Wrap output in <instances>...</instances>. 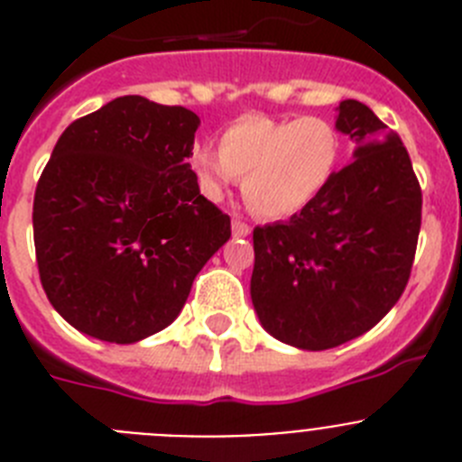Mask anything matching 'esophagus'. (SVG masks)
<instances>
[{
  "label": "esophagus",
  "mask_w": 462,
  "mask_h": 462,
  "mask_svg": "<svg viewBox=\"0 0 462 462\" xmlns=\"http://www.w3.org/2000/svg\"><path fill=\"white\" fill-rule=\"evenodd\" d=\"M231 228H234L236 238H243V236L250 234V226H247V222H245L243 217H234V222H231Z\"/></svg>",
  "instance_id": "esophagus-1"
}]
</instances>
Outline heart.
<instances>
[{
    "label": "heart",
    "mask_w": 462,
    "mask_h": 462,
    "mask_svg": "<svg viewBox=\"0 0 462 462\" xmlns=\"http://www.w3.org/2000/svg\"><path fill=\"white\" fill-rule=\"evenodd\" d=\"M340 152V134L326 117L247 113L224 129L219 148L203 145L191 154V171L212 201L243 178L247 208L263 219H284L328 185Z\"/></svg>",
    "instance_id": "obj_1"
}]
</instances>
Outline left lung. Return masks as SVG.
I'll return each instance as SVG.
<instances>
[{"mask_svg":"<svg viewBox=\"0 0 462 462\" xmlns=\"http://www.w3.org/2000/svg\"><path fill=\"white\" fill-rule=\"evenodd\" d=\"M336 126L356 143L354 162L284 224L254 228L252 303L263 328L321 352L363 336L410 282L421 185L398 134L356 99Z\"/></svg>","mask_w":462,"mask_h":462,"instance_id":"left-lung-1","label":"left lung"}]
</instances>
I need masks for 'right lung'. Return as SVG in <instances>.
<instances>
[{
    "mask_svg": "<svg viewBox=\"0 0 462 462\" xmlns=\"http://www.w3.org/2000/svg\"><path fill=\"white\" fill-rule=\"evenodd\" d=\"M199 125L189 108L126 94L55 143L34 194L36 266L80 333L132 345L166 328L231 238L187 162Z\"/></svg>",
    "mask_w": 462,
    "mask_h": 462,
    "instance_id": "add662e5",
    "label": "right lung"
}]
</instances>
